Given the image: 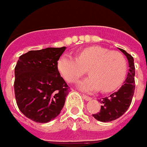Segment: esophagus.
I'll return each mask as SVG.
<instances>
[{
    "mask_svg": "<svg viewBox=\"0 0 147 147\" xmlns=\"http://www.w3.org/2000/svg\"><path fill=\"white\" fill-rule=\"evenodd\" d=\"M82 98L86 100V101H89V100H90L91 98L90 97H89V96H87V95H85V94H82Z\"/></svg>",
    "mask_w": 147,
    "mask_h": 147,
    "instance_id": "obj_1",
    "label": "esophagus"
}]
</instances>
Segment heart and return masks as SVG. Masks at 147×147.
I'll return each mask as SVG.
<instances>
[{"label": "heart", "instance_id": "1", "mask_svg": "<svg viewBox=\"0 0 147 147\" xmlns=\"http://www.w3.org/2000/svg\"><path fill=\"white\" fill-rule=\"evenodd\" d=\"M127 61L118 52L93 46L83 49L77 57L65 53L57 61V69L68 82H73L89 70L90 76L77 83L78 88L86 92L101 89L111 92L122 85L127 74Z\"/></svg>", "mask_w": 147, "mask_h": 147}]
</instances>
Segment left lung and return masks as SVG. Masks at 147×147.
<instances>
[{
	"label": "left lung",
	"instance_id": "1",
	"mask_svg": "<svg viewBox=\"0 0 147 147\" xmlns=\"http://www.w3.org/2000/svg\"><path fill=\"white\" fill-rule=\"evenodd\" d=\"M119 50L127 57L128 61L129 71L127 76L118 91L113 93L109 97L99 99L102 104L100 111L98 113L93 114V117L98 121L108 123L120 118L127 111L131 105V99L135 90V66L134 59L131 55L125 50L119 48Z\"/></svg>",
	"mask_w": 147,
	"mask_h": 147
}]
</instances>
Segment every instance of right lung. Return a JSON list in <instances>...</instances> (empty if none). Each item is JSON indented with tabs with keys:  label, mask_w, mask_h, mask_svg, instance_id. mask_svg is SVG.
Returning <instances> with one entry per match:
<instances>
[{
	"label": "right lung",
	"mask_w": 147,
	"mask_h": 147,
	"mask_svg": "<svg viewBox=\"0 0 147 147\" xmlns=\"http://www.w3.org/2000/svg\"><path fill=\"white\" fill-rule=\"evenodd\" d=\"M66 48L29 51L19 57L14 83L16 103L32 121L48 123L65 105L69 87L58 71L57 61Z\"/></svg>",
	"instance_id": "obj_1"
}]
</instances>
